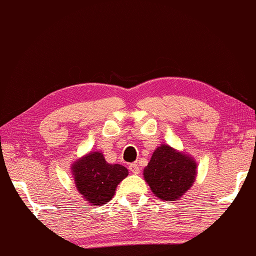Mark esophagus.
Segmentation results:
<instances>
[{"instance_id": "esophagus-1", "label": "esophagus", "mask_w": 256, "mask_h": 256, "mask_svg": "<svg viewBox=\"0 0 256 256\" xmlns=\"http://www.w3.org/2000/svg\"><path fill=\"white\" fill-rule=\"evenodd\" d=\"M140 170H141L140 166H138L136 162H133L129 165V171H130L132 173H134V174H138V173H140Z\"/></svg>"}]
</instances>
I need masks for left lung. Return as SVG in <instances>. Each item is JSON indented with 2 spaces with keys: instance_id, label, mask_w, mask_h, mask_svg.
<instances>
[{
  "instance_id": "obj_1",
  "label": "left lung",
  "mask_w": 256,
  "mask_h": 256,
  "mask_svg": "<svg viewBox=\"0 0 256 256\" xmlns=\"http://www.w3.org/2000/svg\"><path fill=\"white\" fill-rule=\"evenodd\" d=\"M197 174V164L194 158L178 152L168 144H162L153 152L144 170V180L158 198L162 200H178L190 190Z\"/></svg>"
}]
</instances>
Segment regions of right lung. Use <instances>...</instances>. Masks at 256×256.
<instances>
[{
    "instance_id": "add662e5",
    "label": "right lung",
    "mask_w": 256,
    "mask_h": 256,
    "mask_svg": "<svg viewBox=\"0 0 256 256\" xmlns=\"http://www.w3.org/2000/svg\"><path fill=\"white\" fill-rule=\"evenodd\" d=\"M76 188L92 206L112 200L116 186L128 176L124 166L112 165L100 152H90L72 165Z\"/></svg>"
}]
</instances>
